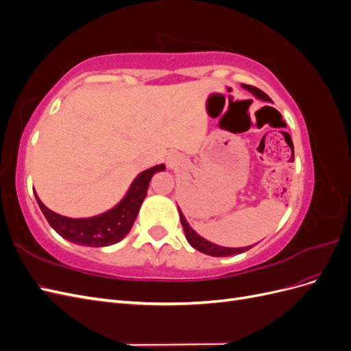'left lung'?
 Returning a JSON list of instances; mask_svg holds the SVG:
<instances>
[{
  "label": "left lung",
  "mask_w": 351,
  "mask_h": 351,
  "mask_svg": "<svg viewBox=\"0 0 351 351\" xmlns=\"http://www.w3.org/2000/svg\"><path fill=\"white\" fill-rule=\"evenodd\" d=\"M243 88L250 90L254 95V97L262 99V101H271L268 95L265 93V92H262L258 88L249 86V84H243ZM178 214H180V221H182V226H183V230H184L186 239L190 243V246L195 247L196 250H199L202 253L209 254V256H218V258H221V256H232V254H239V253H243V252L252 249V246H247V247H222V246H218V244L210 243V241L205 240L204 237H200L197 232L187 224V221H186L184 215L182 214V210H180V209H178Z\"/></svg>",
  "instance_id": "left-lung-1"
}]
</instances>
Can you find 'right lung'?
<instances>
[{
    "label": "right lung",
    "mask_w": 351,
    "mask_h": 351,
    "mask_svg": "<svg viewBox=\"0 0 351 351\" xmlns=\"http://www.w3.org/2000/svg\"><path fill=\"white\" fill-rule=\"evenodd\" d=\"M164 169L165 165L161 164L141 173L134 178L129 192L125 193L119 205L92 218L74 219L58 215L42 204L36 193L35 197L42 214L45 215L47 221L49 222V226L61 237H64L71 243L82 244V246L104 247L119 243L132 230L134 219L137 214H139L142 202L146 197L152 176L158 171H164Z\"/></svg>",
    "instance_id": "1"
}]
</instances>
